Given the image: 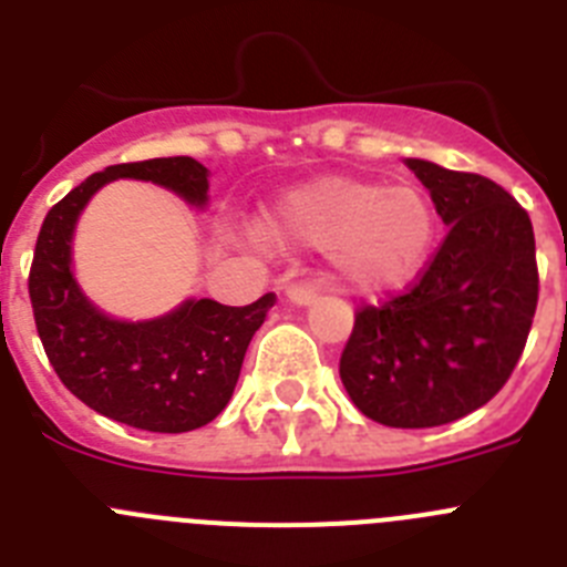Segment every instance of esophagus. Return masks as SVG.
<instances>
[{
  "label": "esophagus",
  "mask_w": 567,
  "mask_h": 567,
  "mask_svg": "<svg viewBox=\"0 0 567 567\" xmlns=\"http://www.w3.org/2000/svg\"><path fill=\"white\" fill-rule=\"evenodd\" d=\"M315 298H318V289L307 287V284H295V287L287 289V300L295 307H312Z\"/></svg>",
  "instance_id": "34e87169"
}]
</instances>
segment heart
Returning a JSON list of instances; mask_svg holds the SVG:
<instances>
[{
	"instance_id": "1",
	"label": "heart",
	"mask_w": 567,
	"mask_h": 567,
	"mask_svg": "<svg viewBox=\"0 0 567 567\" xmlns=\"http://www.w3.org/2000/svg\"><path fill=\"white\" fill-rule=\"evenodd\" d=\"M280 244L327 249L334 278L363 295L409 287L437 240V213L417 187L354 175H320L287 189L264 215Z\"/></svg>"
}]
</instances>
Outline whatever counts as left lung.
I'll return each mask as SVG.
<instances>
[{"mask_svg":"<svg viewBox=\"0 0 567 567\" xmlns=\"http://www.w3.org/2000/svg\"><path fill=\"white\" fill-rule=\"evenodd\" d=\"M449 227L405 295L365 307L340 358L360 412L392 429L454 423L511 378L537 312L534 227L499 184L405 158Z\"/></svg>","mask_w":567,"mask_h":567,"instance_id":"left-lung-1","label":"left lung"}]
</instances>
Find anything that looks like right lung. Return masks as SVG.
I'll use <instances>...</instances> for the list:
<instances>
[{
	"label": "right lung",
	"mask_w": 567,
	"mask_h": 567,
	"mask_svg": "<svg viewBox=\"0 0 567 567\" xmlns=\"http://www.w3.org/2000/svg\"><path fill=\"white\" fill-rule=\"evenodd\" d=\"M118 178L158 184L187 207L207 209L209 169L189 155L113 164L84 178L39 229L28 280L39 338L59 380L93 412L144 432H193L218 417L233 398L249 340L275 295L249 307L187 298L147 320L99 309L73 272V235L90 198Z\"/></svg>",
	"instance_id": "obj_1"
}]
</instances>
